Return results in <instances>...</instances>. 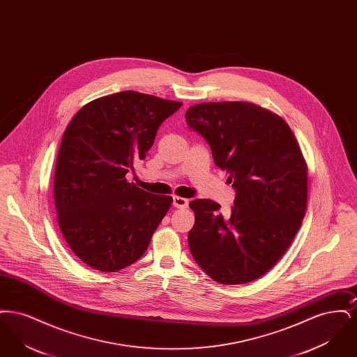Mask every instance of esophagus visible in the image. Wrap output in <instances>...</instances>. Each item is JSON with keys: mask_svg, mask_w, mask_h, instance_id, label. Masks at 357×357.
Listing matches in <instances>:
<instances>
[{"mask_svg": "<svg viewBox=\"0 0 357 357\" xmlns=\"http://www.w3.org/2000/svg\"><path fill=\"white\" fill-rule=\"evenodd\" d=\"M172 204H174V207H176V208H186L187 206H188V201L185 199V198H182V197H172Z\"/></svg>", "mask_w": 357, "mask_h": 357, "instance_id": "obj_1", "label": "esophagus"}]
</instances>
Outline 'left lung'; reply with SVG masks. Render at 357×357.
I'll return each instance as SVG.
<instances>
[{
	"label": "left lung",
	"mask_w": 357,
	"mask_h": 357,
	"mask_svg": "<svg viewBox=\"0 0 357 357\" xmlns=\"http://www.w3.org/2000/svg\"><path fill=\"white\" fill-rule=\"evenodd\" d=\"M185 118L236 190L229 215L214 201L190 202V252L220 284L255 281L285 255L305 215L307 169L300 146L285 120L253 102H202Z\"/></svg>",
	"instance_id": "obj_1"
}]
</instances>
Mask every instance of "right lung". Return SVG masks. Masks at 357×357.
Here are the masks:
<instances>
[{
	"instance_id": "1",
	"label": "right lung",
	"mask_w": 357,
	"mask_h": 357,
	"mask_svg": "<svg viewBox=\"0 0 357 357\" xmlns=\"http://www.w3.org/2000/svg\"><path fill=\"white\" fill-rule=\"evenodd\" d=\"M182 102L135 91L92 100L73 116L57 153L53 197L72 252L100 272H118L147 250L172 198L126 174L146 158L160 124Z\"/></svg>"
}]
</instances>
